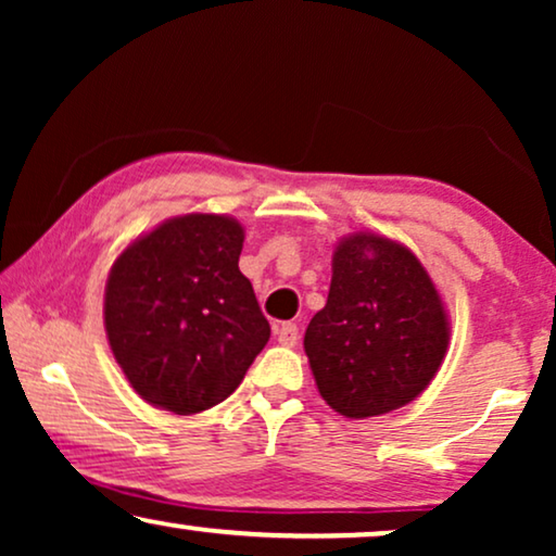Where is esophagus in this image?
I'll return each mask as SVG.
<instances>
[{"mask_svg":"<svg viewBox=\"0 0 556 556\" xmlns=\"http://www.w3.org/2000/svg\"><path fill=\"white\" fill-rule=\"evenodd\" d=\"M273 333H276V339L283 346H295V344H299V326L291 324V321L273 326Z\"/></svg>","mask_w":556,"mask_h":556,"instance_id":"1","label":"esophagus"}]
</instances>
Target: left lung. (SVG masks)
<instances>
[{
	"mask_svg": "<svg viewBox=\"0 0 556 556\" xmlns=\"http://www.w3.org/2000/svg\"><path fill=\"white\" fill-rule=\"evenodd\" d=\"M451 341L443 299L413 250L354 232L333 250L326 306L303 349L326 405L364 420L413 402Z\"/></svg>",
	"mask_w": 556,
	"mask_h": 556,
	"instance_id": "8db88e82",
	"label": "left lung"
}]
</instances>
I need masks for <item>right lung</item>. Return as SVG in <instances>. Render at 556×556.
Here are the masks:
<instances>
[{
    "instance_id": "right-lung-1",
    "label": "right lung",
    "mask_w": 556,
    "mask_h": 556,
    "mask_svg": "<svg viewBox=\"0 0 556 556\" xmlns=\"http://www.w3.org/2000/svg\"><path fill=\"white\" fill-rule=\"evenodd\" d=\"M245 230L227 215L172 217L116 257L103 324L141 400L194 415L230 397L270 339L238 268Z\"/></svg>"
}]
</instances>
